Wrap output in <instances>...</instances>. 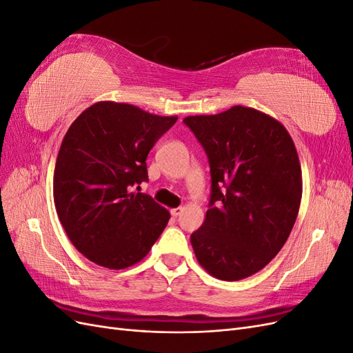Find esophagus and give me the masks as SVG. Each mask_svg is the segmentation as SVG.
<instances>
[{
    "label": "esophagus",
    "instance_id": "obj_1",
    "mask_svg": "<svg viewBox=\"0 0 353 353\" xmlns=\"http://www.w3.org/2000/svg\"><path fill=\"white\" fill-rule=\"evenodd\" d=\"M181 212H183V208H175V209H170V215L172 216H179L181 215Z\"/></svg>",
    "mask_w": 353,
    "mask_h": 353
}]
</instances>
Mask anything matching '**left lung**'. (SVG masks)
Here are the masks:
<instances>
[{
	"label": "left lung",
	"instance_id": "8db88e82",
	"mask_svg": "<svg viewBox=\"0 0 353 353\" xmlns=\"http://www.w3.org/2000/svg\"><path fill=\"white\" fill-rule=\"evenodd\" d=\"M209 157L212 194L191 234L200 266L223 281L259 272L290 236L302 200L296 145L275 117L244 105L187 116Z\"/></svg>",
	"mask_w": 353,
	"mask_h": 353
}]
</instances>
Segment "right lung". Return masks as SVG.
<instances>
[{"instance_id": "right-lung-1", "label": "right lung", "mask_w": 353, "mask_h": 353, "mask_svg": "<svg viewBox=\"0 0 353 353\" xmlns=\"http://www.w3.org/2000/svg\"><path fill=\"white\" fill-rule=\"evenodd\" d=\"M178 119L134 104L99 101L63 138L52 194L69 240L85 258L109 270L144 259L170 218L134 187L148 179L145 159Z\"/></svg>"}]
</instances>
